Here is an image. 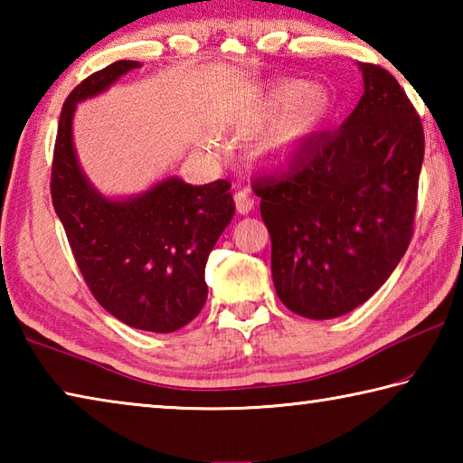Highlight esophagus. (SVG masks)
I'll return each mask as SVG.
<instances>
[{
  "label": "esophagus",
  "instance_id": "34e87169",
  "mask_svg": "<svg viewBox=\"0 0 463 463\" xmlns=\"http://www.w3.org/2000/svg\"><path fill=\"white\" fill-rule=\"evenodd\" d=\"M234 203H237V213L239 214H249L253 210V200L247 192H237L234 194Z\"/></svg>",
  "mask_w": 463,
  "mask_h": 463
}]
</instances>
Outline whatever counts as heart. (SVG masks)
<instances>
[{
	"label": "heart",
	"instance_id": "heart-1",
	"mask_svg": "<svg viewBox=\"0 0 463 463\" xmlns=\"http://www.w3.org/2000/svg\"><path fill=\"white\" fill-rule=\"evenodd\" d=\"M333 109L331 93L304 81H281L250 109V127L278 120L257 143L253 156L263 167H281L318 135Z\"/></svg>",
	"mask_w": 463,
	"mask_h": 463
}]
</instances>
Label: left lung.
Segmentation results:
<instances>
[{"label": "left lung", "mask_w": 463, "mask_h": 463, "mask_svg": "<svg viewBox=\"0 0 463 463\" xmlns=\"http://www.w3.org/2000/svg\"><path fill=\"white\" fill-rule=\"evenodd\" d=\"M364 96L288 171L253 182L279 300L304 318L347 315L401 263L425 155L420 118L386 69L359 62Z\"/></svg>", "instance_id": "8db88e82"}]
</instances>
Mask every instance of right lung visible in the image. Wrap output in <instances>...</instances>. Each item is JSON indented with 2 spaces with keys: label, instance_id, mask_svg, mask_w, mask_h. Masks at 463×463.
Masks as SVG:
<instances>
[{
  "label": "right lung",
  "instance_id": "obj_1",
  "mask_svg": "<svg viewBox=\"0 0 463 463\" xmlns=\"http://www.w3.org/2000/svg\"><path fill=\"white\" fill-rule=\"evenodd\" d=\"M138 67V61H116L69 93L54 143L51 195L93 298L132 328L174 333L206 304L203 269L232 221L234 200L224 179L192 185L175 175L112 198L83 174L73 145L77 104Z\"/></svg>",
  "mask_w": 463,
  "mask_h": 463
}]
</instances>
